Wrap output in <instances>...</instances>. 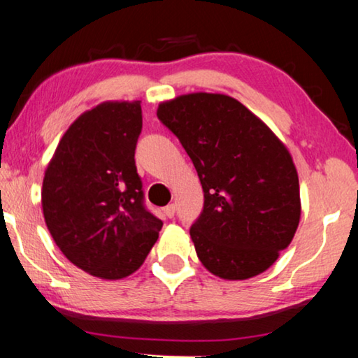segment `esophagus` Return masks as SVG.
Returning a JSON list of instances; mask_svg holds the SVG:
<instances>
[{
	"mask_svg": "<svg viewBox=\"0 0 358 358\" xmlns=\"http://www.w3.org/2000/svg\"><path fill=\"white\" fill-rule=\"evenodd\" d=\"M163 210H165L166 217L171 219V217H174V214H176V204H168V206Z\"/></svg>",
	"mask_w": 358,
	"mask_h": 358,
	"instance_id": "obj_1",
	"label": "esophagus"
}]
</instances>
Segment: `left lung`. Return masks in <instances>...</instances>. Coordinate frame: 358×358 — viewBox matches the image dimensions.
I'll return each instance as SVG.
<instances>
[{
    "instance_id": "left-lung-1",
    "label": "left lung",
    "mask_w": 358,
    "mask_h": 358,
    "mask_svg": "<svg viewBox=\"0 0 358 358\" xmlns=\"http://www.w3.org/2000/svg\"><path fill=\"white\" fill-rule=\"evenodd\" d=\"M201 180L204 204L190 228L198 259L222 279L254 278L278 260L300 224L294 160L259 117L231 96L190 93L162 103Z\"/></svg>"
}]
</instances>
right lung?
Here are the masks:
<instances>
[{"instance_id": "obj_1", "label": "right lung", "mask_w": 358, "mask_h": 358, "mask_svg": "<svg viewBox=\"0 0 358 358\" xmlns=\"http://www.w3.org/2000/svg\"><path fill=\"white\" fill-rule=\"evenodd\" d=\"M141 130L139 101L99 104L68 128L45 169V225L63 255L92 276H130L163 227L145 208L134 163Z\"/></svg>"}]
</instances>
